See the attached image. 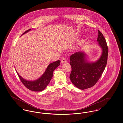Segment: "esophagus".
<instances>
[{"instance_id": "1", "label": "esophagus", "mask_w": 123, "mask_h": 123, "mask_svg": "<svg viewBox=\"0 0 123 123\" xmlns=\"http://www.w3.org/2000/svg\"><path fill=\"white\" fill-rule=\"evenodd\" d=\"M67 62V60L65 59H61V64H64L65 63H66Z\"/></svg>"}]
</instances>
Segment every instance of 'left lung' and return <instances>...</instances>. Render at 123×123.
Returning <instances> with one entry per match:
<instances>
[{
    "instance_id": "1",
    "label": "left lung",
    "mask_w": 123,
    "mask_h": 123,
    "mask_svg": "<svg viewBox=\"0 0 123 123\" xmlns=\"http://www.w3.org/2000/svg\"><path fill=\"white\" fill-rule=\"evenodd\" d=\"M97 41L102 49V53L96 61H88L87 55L84 51L75 53L70 58L72 69L70 81L76 87L82 90L95 85L101 76L107 64L108 47L105 38L99 30Z\"/></svg>"
}]
</instances>
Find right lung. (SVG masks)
I'll return each mask as SVG.
<instances>
[{
    "mask_svg": "<svg viewBox=\"0 0 123 123\" xmlns=\"http://www.w3.org/2000/svg\"><path fill=\"white\" fill-rule=\"evenodd\" d=\"M31 30V29H29L27 30L22 35L28 33ZM60 64V60H57L50 64L47 67V69L42 76L38 79L34 81H29L24 79V78L19 75L16 70L20 80L26 88L31 91L39 92L43 90L47 87L53 77V71L59 66Z\"/></svg>",
    "mask_w": 123,
    "mask_h": 123,
    "instance_id": "add662e5",
    "label": "right lung"
}]
</instances>
